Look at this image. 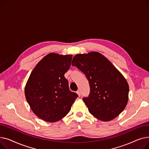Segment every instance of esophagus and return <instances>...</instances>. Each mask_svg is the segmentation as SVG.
<instances>
[{"mask_svg": "<svg viewBox=\"0 0 149 149\" xmlns=\"http://www.w3.org/2000/svg\"><path fill=\"white\" fill-rule=\"evenodd\" d=\"M77 94L79 95V97H80V96H81V91H80V90H78V91H77Z\"/></svg>", "mask_w": 149, "mask_h": 149, "instance_id": "34e87169", "label": "esophagus"}]
</instances>
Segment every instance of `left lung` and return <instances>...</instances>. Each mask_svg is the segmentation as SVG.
Returning <instances> with one entry per match:
<instances>
[{
    "label": "left lung",
    "instance_id": "1",
    "mask_svg": "<svg viewBox=\"0 0 149 149\" xmlns=\"http://www.w3.org/2000/svg\"><path fill=\"white\" fill-rule=\"evenodd\" d=\"M72 65L89 81V95L83 100L92 115L108 121L123 112L128 101L129 84L110 61L102 54L92 52L75 55Z\"/></svg>",
    "mask_w": 149,
    "mask_h": 149
}]
</instances>
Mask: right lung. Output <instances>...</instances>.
Returning <instances> with one entry per match:
<instances>
[{
	"label": "right lung",
	"mask_w": 149,
	"mask_h": 149,
	"mask_svg": "<svg viewBox=\"0 0 149 149\" xmlns=\"http://www.w3.org/2000/svg\"><path fill=\"white\" fill-rule=\"evenodd\" d=\"M72 56L50 53L38 63L26 83L25 93L33 112L42 120L56 122L65 116L78 97L69 90L65 74Z\"/></svg>",
	"instance_id": "add662e5"
}]
</instances>
